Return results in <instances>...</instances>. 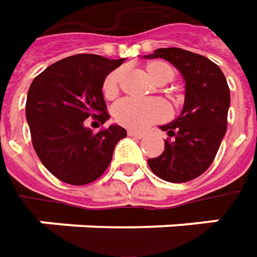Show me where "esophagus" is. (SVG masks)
Listing matches in <instances>:
<instances>
[{"instance_id":"1","label":"esophagus","mask_w":257,"mask_h":257,"mask_svg":"<svg viewBox=\"0 0 257 257\" xmlns=\"http://www.w3.org/2000/svg\"><path fill=\"white\" fill-rule=\"evenodd\" d=\"M128 136H132L134 139H143L146 134L142 132H134V130H128Z\"/></svg>"}]
</instances>
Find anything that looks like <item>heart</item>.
Listing matches in <instances>:
<instances>
[{
	"instance_id": "heart-1",
	"label": "heart",
	"mask_w": 257,
	"mask_h": 257,
	"mask_svg": "<svg viewBox=\"0 0 257 257\" xmlns=\"http://www.w3.org/2000/svg\"><path fill=\"white\" fill-rule=\"evenodd\" d=\"M146 71L159 83H169L174 78V70L162 61H153L146 65ZM121 71L114 70L104 78L103 93L107 98H114L120 91ZM113 114L115 121L132 130H144L154 123L164 121L170 115V107L162 98H133L127 97L114 105Z\"/></svg>"
}]
</instances>
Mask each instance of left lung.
I'll list each match as a JSON object with an SVG mask.
<instances>
[{"label": "left lung", "mask_w": 257, "mask_h": 257, "mask_svg": "<svg viewBox=\"0 0 257 257\" xmlns=\"http://www.w3.org/2000/svg\"><path fill=\"white\" fill-rule=\"evenodd\" d=\"M146 58L167 60L186 81L182 114L160 127L169 136L164 152L147 163L166 182H189L210 167L220 147L227 128L229 85L219 65L187 50L159 48Z\"/></svg>", "instance_id": "1"}]
</instances>
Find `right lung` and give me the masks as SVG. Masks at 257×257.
I'll return each mask as SVG.
<instances>
[{"label":"right lung","instance_id":"add662e5","mask_svg":"<svg viewBox=\"0 0 257 257\" xmlns=\"http://www.w3.org/2000/svg\"><path fill=\"white\" fill-rule=\"evenodd\" d=\"M123 61L71 55L47 67L30 85L25 115L33 147L58 180L73 186L97 180L111 163L115 144L127 136L115 124L98 133L84 125L88 117L101 124L110 118L101 88Z\"/></svg>","mask_w":257,"mask_h":257}]
</instances>
